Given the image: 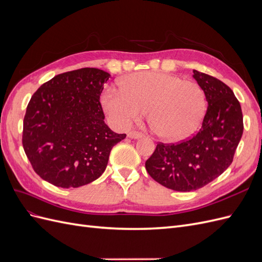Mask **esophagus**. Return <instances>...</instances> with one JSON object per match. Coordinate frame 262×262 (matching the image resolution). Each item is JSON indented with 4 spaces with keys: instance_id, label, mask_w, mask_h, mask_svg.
<instances>
[{
    "instance_id": "34e87169",
    "label": "esophagus",
    "mask_w": 262,
    "mask_h": 262,
    "mask_svg": "<svg viewBox=\"0 0 262 262\" xmlns=\"http://www.w3.org/2000/svg\"><path fill=\"white\" fill-rule=\"evenodd\" d=\"M144 134L141 133V132H137V131H132L130 133H128V137L130 139H140V138H143Z\"/></svg>"
}]
</instances>
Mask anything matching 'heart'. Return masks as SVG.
I'll return each instance as SVG.
<instances>
[{"instance_id":"1","label":"heart","mask_w":262,"mask_h":262,"mask_svg":"<svg viewBox=\"0 0 262 262\" xmlns=\"http://www.w3.org/2000/svg\"><path fill=\"white\" fill-rule=\"evenodd\" d=\"M120 92L106 90L101 105L115 124L126 128L147 110L150 129L163 140L179 142L199 128L207 110L202 87L178 75L154 72L133 73L119 83Z\"/></svg>"}]
</instances>
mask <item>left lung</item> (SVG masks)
Wrapping results in <instances>:
<instances>
[{
  "mask_svg": "<svg viewBox=\"0 0 262 262\" xmlns=\"http://www.w3.org/2000/svg\"><path fill=\"white\" fill-rule=\"evenodd\" d=\"M208 101L202 126L179 144L158 143L145 162L149 176L175 191H192L217 178L232 164L243 136V113L233 91L217 78L193 70Z\"/></svg>",
  "mask_w": 262,
  "mask_h": 262,
  "instance_id": "left-lung-1",
  "label": "left lung"
}]
</instances>
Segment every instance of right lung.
I'll use <instances>...</instances> for the list:
<instances>
[{
  "label": "right lung",
  "mask_w": 262,
  "mask_h": 262,
  "mask_svg": "<svg viewBox=\"0 0 262 262\" xmlns=\"http://www.w3.org/2000/svg\"><path fill=\"white\" fill-rule=\"evenodd\" d=\"M109 77L95 68L70 71L33 95L24 118L23 146L43 180L77 188L105 171L112 148L126 137L104 120L99 98Z\"/></svg>",
  "instance_id": "1"
}]
</instances>
